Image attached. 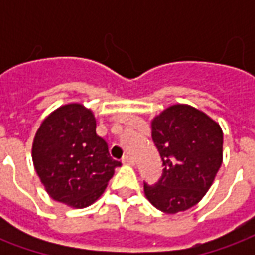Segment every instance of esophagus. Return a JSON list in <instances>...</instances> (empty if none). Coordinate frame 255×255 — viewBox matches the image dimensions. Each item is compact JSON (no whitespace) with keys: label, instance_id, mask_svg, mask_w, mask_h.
<instances>
[{"label":"esophagus","instance_id":"obj_1","mask_svg":"<svg viewBox=\"0 0 255 255\" xmlns=\"http://www.w3.org/2000/svg\"><path fill=\"white\" fill-rule=\"evenodd\" d=\"M123 164H126V165H133L135 164V161L131 155H124L123 157Z\"/></svg>","mask_w":255,"mask_h":255}]
</instances>
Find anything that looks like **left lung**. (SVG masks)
Returning <instances> with one entry per match:
<instances>
[{
  "mask_svg": "<svg viewBox=\"0 0 255 255\" xmlns=\"http://www.w3.org/2000/svg\"><path fill=\"white\" fill-rule=\"evenodd\" d=\"M151 138L162 160V176L144 195L168 214L197 205L223 162V131L213 119L190 105H172L151 120Z\"/></svg>",
  "mask_w": 255,
  "mask_h": 255,
  "instance_id": "1",
  "label": "left lung"
}]
</instances>
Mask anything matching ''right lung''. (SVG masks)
Returning <instances> with one entry per match:
<instances>
[{
	"instance_id": "obj_1",
	"label": "right lung",
	"mask_w": 255,
	"mask_h": 255,
	"mask_svg": "<svg viewBox=\"0 0 255 255\" xmlns=\"http://www.w3.org/2000/svg\"><path fill=\"white\" fill-rule=\"evenodd\" d=\"M95 128L94 113L82 104L60 106L41 123L32 143V162L54 201L75 209L89 206L122 165L112 158Z\"/></svg>"
}]
</instances>
